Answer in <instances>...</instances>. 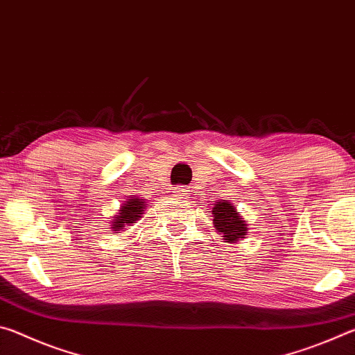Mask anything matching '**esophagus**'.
I'll list each match as a JSON object with an SVG mask.
<instances>
[{"label":"esophagus","mask_w":355,"mask_h":355,"mask_svg":"<svg viewBox=\"0 0 355 355\" xmlns=\"http://www.w3.org/2000/svg\"><path fill=\"white\" fill-rule=\"evenodd\" d=\"M172 192L175 197H184L186 194H188V189H186L184 186H177V188H173Z\"/></svg>","instance_id":"1"}]
</instances>
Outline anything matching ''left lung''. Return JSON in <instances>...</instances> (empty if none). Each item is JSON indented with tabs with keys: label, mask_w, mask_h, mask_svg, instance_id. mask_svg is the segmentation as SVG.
<instances>
[{
	"label": "left lung",
	"mask_w": 355,
	"mask_h": 355,
	"mask_svg": "<svg viewBox=\"0 0 355 355\" xmlns=\"http://www.w3.org/2000/svg\"><path fill=\"white\" fill-rule=\"evenodd\" d=\"M213 224L216 230L224 235L227 243L235 241V239L244 238L248 233V225L243 220L241 216L236 213L235 207L227 200L216 202V207L213 208Z\"/></svg>",
	"instance_id": "8db88e82"
}]
</instances>
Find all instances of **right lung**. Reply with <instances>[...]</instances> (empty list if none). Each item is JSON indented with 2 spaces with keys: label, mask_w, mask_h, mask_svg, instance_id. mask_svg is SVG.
I'll return each mask as SVG.
<instances>
[{
  "label": "right lung",
  "mask_w": 355,
  "mask_h": 355,
  "mask_svg": "<svg viewBox=\"0 0 355 355\" xmlns=\"http://www.w3.org/2000/svg\"><path fill=\"white\" fill-rule=\"evenodd\" d=\"M146 207H144V202L141 199H130L125 205L119 209V214L114 218V224L111 228L114 232H120L125 225L136 224V220L141 218V214Z\"/></svg>",
  "instance_id": "obj_1"
}]
</instances>
